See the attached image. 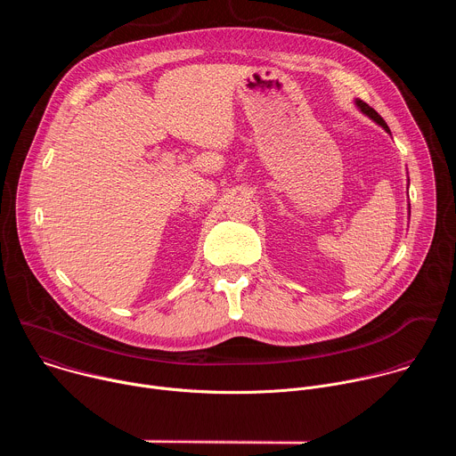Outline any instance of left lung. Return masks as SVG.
<instances>
[{
	"instance_id": "1",
	"label": "left lung",
	"mask_w": 456,
	"mask_h": 456,
	"mask_svg": "<svg viewBox=\"0 0 456 456\" xmlns=\"http://www.w3.org/2000/svg\"><path fill=\"white\" fill-rule=\"evenodd\" d=\"M357 106L362 110V113H366V115H368V117H371L377 124H380V126L386 129V132H389V127H387V124L384 122V118H382V117H380V115H379V113H377L370 104H366L364 101H357Z\"/></svg>"
}]
</instances>
